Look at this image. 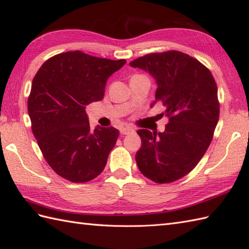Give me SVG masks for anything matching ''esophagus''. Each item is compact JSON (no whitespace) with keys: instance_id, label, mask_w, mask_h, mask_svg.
Instances as JSON below:
<instances>
[{"instance_id":"1","label":"esophagus","mask_w":249,"mask_h":249,"mask_svg":"<svg viewBox=\"0 0 249 249\" xmlns=\"http://www.w3.org/2000/svg\"><path fill=\"white\" fill-rule=\"evenodd\" d=\"M120 132L122 135H129L132 134V132H135V129L131 128V127H122V128L120 129Z\"/></svg>"}]
</instances>
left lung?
Returning a JSON list of instances; mask_svg holds the SVG:
<instances>
[{"label":"left lung","instance_id":"8db88e82","mask_svg":"<svg viewBox=\"0 0 249 249\" xmlns=\"http://www.w3.org/2000/svg\"><path fill=\"white\" fill-rule=\"evenodd\" d=\"M129 66L152 75L157 90L151 107L160 102L169 118L162 132L138 130V167L157 183L175 181L194 169L212 141L219 115L215 80L198 60L178 51L148 54Z\"/></svg>","mask_w":249,"mask_h":249}]
</instances>
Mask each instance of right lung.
<instances>
[{
  "instance_id": "1",
  "label": "right lung",
  "mask_w": 249,
  "mask_h": 249,
  "mask_svg": "<svg viewBox=\"0 0 249 249\" xmlns=\"http://www.w3.org/2000/svg\"><path fill=\"white\" fill-rule=\"evenodd\" d=\"M125 63L67 52L46 60L34 77L27 102L33 134L59 176L87 182L105 169L120 131L101 126L92 130L86 106L103 100L107 79Z\"/></svg>"
}]
</instances>
